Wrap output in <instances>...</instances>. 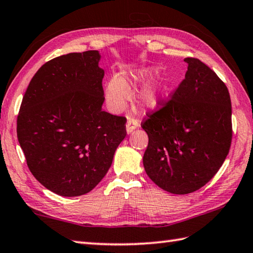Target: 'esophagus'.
I'll return each instance as SVG.
<instances>
[{
    "label": "esophagus",
    "mask_w": 253,
    "mask_h": 253,
    "mask_svg": "<svg viewBox=\"0 0 253 253\" xmlns=\"http://www.w3.org/2000/svg\"><path fill=\"white\" fill-rule=\"evenodd\" d=\"M138 120L136 118L134 117H128L127 122H126V132L127 133H131L133 130H135V128L138 126Z\"/></svg>",
    "instance_id": "1"
}]
</instances>
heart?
<instances>
[{"mask_svg": "<svg viewBox=\"0 0 253 253\" xmlns=\"http://www.w3.org/2000/svg\"><path fill=\"white\" fill-rule=\"evenodd\" d=\"M152 72L149 70H138L132 76L136 81L147 80L151 76ZM131 90V87L126 79L119 76H113L109 80L106 87V97L113 109L119 110L125 106L127 97V91ZM167 86L164 83H151L140 92L138 100L144 107L155 108L159 105L162 97L166 94Z\"/></svg>", "mask_w": 253, "mask_h": 253, "instance_id": "obj_1", "label": "heart"}]
</instances>
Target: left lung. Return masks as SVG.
Instances as JSON below:
<instances>
[{
    "label": "left lung",
    "instance_id": "left-lung-1",
    "mask_svg": "<svg viewBox=\"0 0 253 253\" xmlns=\"http://www.w3.org/2000/svg\"><path fill=\"white\" fill-rule=\"evenodd\" d=\"M184 61V80L141 125L148 135L143 156L147 176L173 194L191 193L208 183L228 155L233 138L227 86L199 59Z\"/></svg>",
    "mask_w": 253,
    "mask_h": 253
}]
</instances>
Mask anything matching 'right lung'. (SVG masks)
<instances>
[{
	"label": "right lung",
	"mask_w": 253,
	"mask_h": 253,
	"mask_svg": "<svg viewBox=\"0 0 253 253\" xmlns=\"http://www.w3.org/2000/svg\"><path fill=\"white\" fill-rule=\"evenodd\" d=\"M96 50L48 61L30 81L17 117V138L30 172L63 197L91 191L126 136V117L101 110L105 72Z\"/></svg>",
	"instance_id": "right-lung-1"
}]
</instances>
